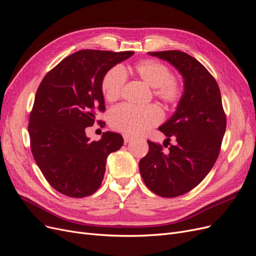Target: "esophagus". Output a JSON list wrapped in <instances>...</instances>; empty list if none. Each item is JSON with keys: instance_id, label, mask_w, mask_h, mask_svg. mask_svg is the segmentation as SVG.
<instances>
[{"instance_id": "esophagus-1", "label": "esophagus", "mask_w": 256, "mask_h": 256, "mask_svg": "<svg viewBox=\"0 0 256 256\" xmlns=\"http://www.w3.org/2000/svg\"><path fill=\"white\" fill-rule=\"evenodd\" d=\"M122 136H124V141H125V143H128L131 138H132V136H130L128 134H124Z\"/></svg>"}]
</instances>
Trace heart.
I'll return each mask as SVG.
<instances>
[{
  "label": "heart",
  "instance_id": "obj_1",
  "mask_svg": "<svg viewBox=\"0 0 256 256\" xmlns=\"http://www.w3.org/2000/svg\"><path fill=\"white\" fill-rule=\"evenodd\" d=\"M138 78L152 88V94L162 104L176 106L184 94V82L173 76L171 69L160 60L147 58L132 67ZM126 74L120 66H114L106 72L102 81V90L109 102H116L122 95ZM162 120V112L157 106L136 108L129 104L115 106L110 113L113 129L126 134H141Z\"/></svg>",
  "mask_w": 256,
  "mask_h": 256
}]
</instances>
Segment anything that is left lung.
Returning a JSON list of instances; mask_svg holds the SVG:
<instances>
[{
    "label": "left lung",
    "mask_w": 256,
    "mask_h": 256,
    "mask_svg": "<svg viewBox=\"0 0 256 256\" xmlns=\"http://www.w3.org/2000/svg\"><path fill=\"white\" fill-rule=\"evenodd\" d=\"M168 60L184 80V94L175 114L159 130L168 138L164 152L159 143L148 142L150 150L138 162L145 184L162 198H176L189 192L212 168L221 150L226 116L216 79L198 60L177 51L148 52ZM176 140L169 143L170 136Z\"/></svg>",
    "instance_id": "left-lung-1"
}]
</instances>
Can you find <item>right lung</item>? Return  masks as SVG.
<instances>
[{
    "label": "right lung",
    "mask_w": 256,
    "mask_h": 256,
    "mask_svg": "<svg viewBox=\"0 0 256 256\" xmlns=\"http://www.w3.org/2000/svg\"><path fill=\"white\" fill-rule=\"evenodd\" d=\"M134 53L80 50L52 68L38 86L30 113V150L46 180L62 194L84 198L96 192L108 156L122 146L120 134L106 131L90 142L85 129L106 111L104 76Z\"/></svg>",
    "instance_id": "add662e5"
}]
</instances>
